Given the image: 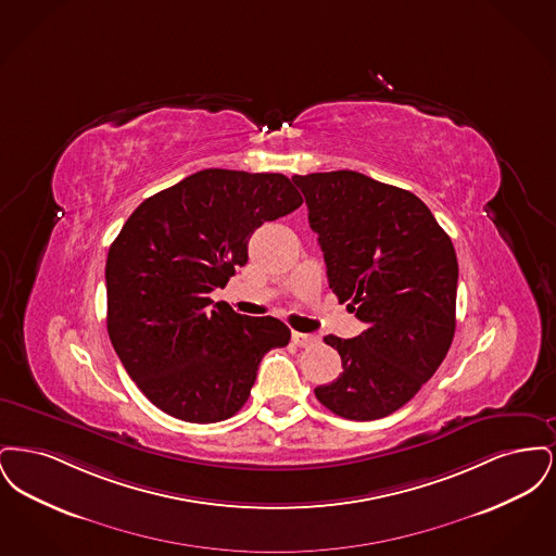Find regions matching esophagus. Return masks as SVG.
<instances>
[{"mask_svg": "<svg viewBox=\"0 0 556 556\" xmlns=\"http://www.w3.org/2000/svg\"><path fill=\"white\" fill-rule=\"evenodd\" d=\"M291 342L300 348H306V345L315 344L317 338L315 336H308V333H300V331H293L291 333Z\"/></svg>", "mask_w": 556, "mask_h": 556, "instance_id": "34e87169", "label": "esophagus"}]
</instances>
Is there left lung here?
<instances>
[{"mask_svg": "<svg viewBox=\"0 0 556 556\" xmlns=\"http://www.w3.org/2000/svg\"><path fill=\"white\" fill-rule=\"evenodd\" d=\"M327 265L329 288L365 323L352 340L327 336L344 372L315 396L350 421L392 415L448 354L458 263L424 202L356 170L293 175Z\"/></svg>", "mask_w": 556, "mask_h": 556, "instance_id": "8db88e82", "label": "left lung"}]
</instances>
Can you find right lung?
I'll use <instances>...</instances> for the list:
<instances>
[{"mask_svg": "<svg viewBox=\"0 0 556 556\" xmlns=\"http://www.w3.org/2000/svg\"><path fill=\"white\" fill-rule=\"evenodd\" d=\"M279 173L206 168L143 200L106 261L108 336L137 388L166 415L216 424L245 404L286 323L212 302L265 223L300 208Z\"/></svg>", "mask_w": 556, "mask_h": 556, "instance_id": "obj_1", "label": "right lung"}]
</instances>
